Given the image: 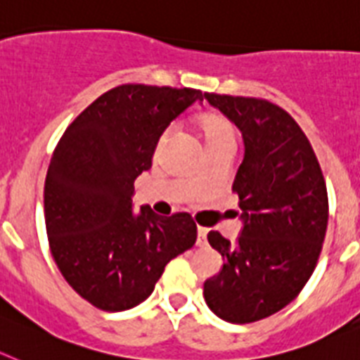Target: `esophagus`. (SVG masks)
Returning a JSON list of instances; mask_svg holds the SVG:
<instances>
[{
	"mask_svg": "<svg viewBox=\"0 0 360 360\" xmlns=\"http://www.w3.org/2000/svg\"><path fill=\"white\" fill-rule=\"evenodd\" d=\"M206 233H208V230H206V228H202V226L198 228V245L199 246L206 245Z\"/></svg>",
	"mask_w": 360,
	"mask_h": 360,
	"instance_id": "1",
	"label": "esophagus"
}]
</instances>
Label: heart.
<instances>
[{
  "label": "heart",
  "mask_w": 360,
  "mask_h": 360,
  "mask_svg": "<svg viewBox=\"0 0 360 360\" xmlns=\"http://www.w3.org/2000/svg\"><path fill=\"white\" fill-rule=\"evenodd\" d=\"M199 132H201L202 141H205L206 150L215 148L221 145H236L237 143V128L232 121L215 112H205L199 114L195 120ZM167 139V134H162L159 143Z\"/></svg>",
  "instance_id": "1"
}]
</instances>
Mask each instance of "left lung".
Here are the masks:
<instances>
[{
  "mask_svg": "<svg viewBox=\"0 0 360 360\" xmlns=\"http://www.w3.org/2000/svg\"><path fill=\"white\" fill-rule=\"evenodd\" d=\"M205 98L239 128L245 158L232 186L243 230L236 243L208 233L224 264L202 293L226 323H255L290 304L314 274L328 226L326 183L308 137L281 106L240 96Z\"/></svg>",
  "mask_w": 360,
  "mask_h": 360,
  "instance_id": "8db88e82",
  "label": "left lung"
}]
</instances>
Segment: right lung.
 Segmentation results:
<instances>
[{"label":"right lung","instance_id":"obj_1","mask_svg":"<svg viewBox=\"0 0 360 360\" xmlns=\"http://www.w3.org/2000/svg\"><path fill=\"white\" fill-rule=\"evenodd\" d=\"M195 89L121 85L68 124L45 179V224L67 283L105 311L130 310L154 292L165 266L195 245L192 215L134 212V181L152 167L159 137Z\"/></svg>","mask_w":360,"mask_h":360}]
</instances>
